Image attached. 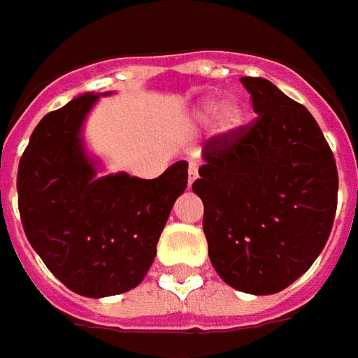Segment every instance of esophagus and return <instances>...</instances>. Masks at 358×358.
I'll list each match as a JSON object with an SVG mask.
<instances>
[{"instance_id":"esophagus-1","label":"esophagus","mask_w":358,"mask_h":358,"mask_svg":"<svg viewBox=\"0 0 358 358\" xmlns=\"http://www.w3.org/2000/svg\"><path fill=\"white\" fill-rule=\"evenodd\" d=\"M196 178H198V164L190 162L188 164V184L192 186Z\"/></svg>"}]
</instances>
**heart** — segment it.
I'll return each mask as SVG.
<instances>
[{"label": "heart", "mask_w": 358, "mask_h": 358, "mask_svg": "<svg viewBox=\"0 0 358 358\" xmlns=\"http://www.w3.org/2000/svg\"><path fill=\"white\" fill-rule=\"evenodd\" d=\"M210 116H214V134L222 140H228L241 132L246 122V108L241 100H224L220 106H216L214 98H206L196 106L194 122H206Z\"/></svg>", "instance_id": "obj_1"}]
</instances>
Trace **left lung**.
Segmentation results:
<instances>
[{
	"label": "left lung",
	"mask_w": 358,
	"mask_h": 358,
	"mask_svg": "<svg viewBox=\"0 0 358 358\" xmlns=\"http://www.w3.org/2000/svg\"><path fill=\"white\" fill-rule=\"evenodd\" d=\"M258 117L204 146L202 228L214 271L236 290L274 294L313 266L329 241L338 174L317 120L264 78H241Z\"/></svg>",
	"instance_id": "1"
}]
</instances>
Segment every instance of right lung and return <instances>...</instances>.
Wrapping results in <instances>:
<instances>
[{
	"instance_id": "1",
	"label": "right lung",
	"mask_w": 358,
	"mask_h": 358,
	"mask_svg": "<svg viewBox=\"0 0 358 358\" xmlns=\"http://www.w3.org/2000/svg\"><path fill=\"white\" fill-rule=\"evenodd\" d=\"M98 100L100 94L87 92L43 116L17 170L20 216L31 248L55 278L90 299L128 292L144 280L188 184L184 160L154 180L100 176L82 136Z\"/></svg>"
}]
</instances>
